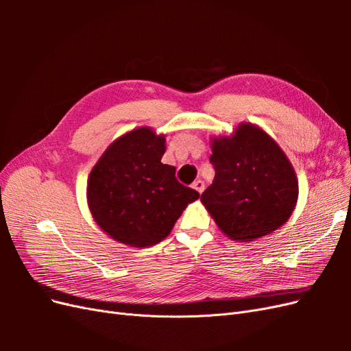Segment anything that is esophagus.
Masks as SVG:
<instances>
[{"label": "esophagus", "mask_w": 351, "mask_h": 351, "mask_svg": "<svg viewBox=\"0 0 351 351\" xmlns=\"http://www.w3.org/2000/svg\"><path fill=\"white\" fill-rule=\"evenodd\" d=\"M193 189L196 190L197 193H202L205 190V183L202 182V180H196V182L193 183Z\"/></svg>", "instance_id": "obj_1"}]
</instances>
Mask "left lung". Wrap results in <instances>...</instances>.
I'll use <instances>...</instances> for the list:
<instances>
[{
  "instance_id": "1",
  "label": "left lung",
  "mask_w": 351,
  "mask_h": 351,
  "mask_svg": "<svg viewBox=\"0 0 351 351\" xmlns=\"http://www.w3.org/2000/svg\"><path fill=\"white\" fill-rule=\"evenodd\" d=\"M215 169L202 204L222 232L241 241L267 236L290 218L299 196L294 169L281 147L250 123L212 141Z\"/></svg>"
}]
</instances>
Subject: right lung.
<instances>
[{
    "label": "right lung",
    "instance_id": "obj_1",
    "mask_svg": "<svg viewBox=\"0 0 351 351\" xmlns=\"http://www.w3.org/2000/svg\"><path fill=\"white\" fill-rule=\"evenodd\" d=\"M164 152V134L141 127L110 145L90 171L89 209L114 240L133 247L152 246L199 197L178 182L174 167L161 162Z\"/></svg>",
    "mask_w": 351,
    "mask_h": 351
}]
</instances>
